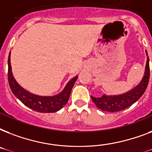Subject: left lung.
I'll return each mask as SVG.
<instances>
[{
  "label": "left lung",
  "mask_w": 152,
  "mask_h": 152,
  "mask_svg": "<svg viewBox=\"0 0 152 152\" xmlns=\"http://www.w3.org/2000/svg\"><path fill=\"white\" fill-rule=\"evenodd\" d=\"M149 77H150V69H149V57H148L144 77L139 84L132 88V90L121 95H103L99 98L91 96V99L98 108L102 110L111 112V113L123 110L132 106V104L135 103L143 95L148 84Z\"/></svg>",
  "instance_id": "obj_1"
}]
</instances>
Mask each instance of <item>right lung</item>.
<instances>
[{
  "label": "right lung",
  "mask_w": 152,
  "mask_h": 152,
  "mask_svg": "<svg viewBox=\"0 0 152 152\" xmlns=\"http://www.w3.org/2000/svg\"><path fill=\"white\" fill-rule=\"evenodd\" d=\"M8 83L14 95L22 102L25 106L40 113H53L61 110L69 101L72 87L78 77V76H76L71 80H69L63 91L59 94L53 96H40L27 91L16 82L12 72L10 53L8 55Z\"/></svg>",
  "instance_id": "1"
}]
</instances>
